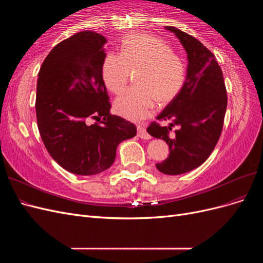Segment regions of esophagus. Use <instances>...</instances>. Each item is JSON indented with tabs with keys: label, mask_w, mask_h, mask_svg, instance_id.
<instances>
[{
	"label": "esophagus",
	"mask_w": 263,
	"mask_h": 263,
	"mask_svg": "<svg viewBox=\"0 0 263 263\" xmlns=\"http://www.w3.org/2000/svg\"><path fill=\"white\" fill-rule=\"evenodd\" d=\"M137 132H138V137H140L141 139H150V135L147 133L145 127L142 126H137Z\"/></svg>",
	"instance_id": "obj_1"
}]
</instances>
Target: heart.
Masks as SVG:
<instances>
[{"label": "heart", "mask_w": 263, "mask_h": 263, "mask_svg": "<svg viewBox=\"0 0 263 263\" xmlns=\"http://www.w3.org/2000/svg\"><path fill=\"white\" fill-rule=\"evenodd\" d=\"M102 79L107 90L124 91L136 73L137 87L124 92L114 102V110L128 121L139 122L150 115L155 103L168 105L185 82V65L161 38L149 34L124 37L121 53H107L102 63Z\"/></svg>", "instance_id": "1"}]
</instances>
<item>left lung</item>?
Listing matches in <instances>:
<instances>
[{
  "instance_id": "obj_1",
  "label": "left lung",
  "mask_w": 263,
  "mask_h": 263,
  "mask_svg": "<svg viewBox=\"0 0 263 263\" xmlns=\"http://www.w3.org/2000/svg\"><path fill=\"white\" fill-rule=\"evenodd\" d=\"M178 37L187 54L184 85L178 97L158 115L169 126L153 123L147 132L163 139L170 154L157 169L169 176L193 170L204 163L216 146L227 108V92L215 55L196 38L176 27L165 26ZM173 125L178 129L172 133Z\"/></svg>"
}]
</instances>
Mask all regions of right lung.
I'll return each mask as SVG.
<instances>
[{"mask_svg": "<svg viewBox=\"0 0 263 263\" xmlns=\"http://www.w3.org/2000/svg\"><path fill=\"white\" fill-rule=\"evenodd\" d=\"M106 42L94 31H80L53 47L38 73L39 134L53 160L78 176L108 169L117 146L137 134L133 123L109 114L101 73ZM90 118L100 124L90 125Z\"/></svg>", "mask_w": 263, "mask_h": 263, "instance_id": "right-lung-1", "label": "right lung"}]
</instances>
